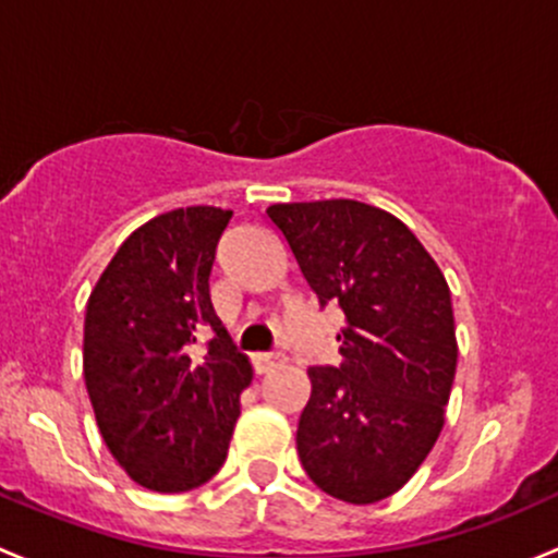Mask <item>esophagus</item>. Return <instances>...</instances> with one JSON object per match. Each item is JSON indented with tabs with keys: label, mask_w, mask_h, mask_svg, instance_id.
I'll list each match as a JSON object with an SVG mask.
<instances>
[{
	"label": "esophagus",
	"mask_w": 558,
	"mask_h": 558,
	"mask_svg": "<svg viewBox=\"0 0 558 558\" xmlns=\"http://www.w3.org/2000/svg\"><path fill=\"white\" fill-rule=\"evenodd\" d=\"M252 363H255L257 373H271V371H277V367L284 365L287 357L284 354H255V357H252Z\"/></svg>",
	"instance_id": "obj_1"
}]
</instances>
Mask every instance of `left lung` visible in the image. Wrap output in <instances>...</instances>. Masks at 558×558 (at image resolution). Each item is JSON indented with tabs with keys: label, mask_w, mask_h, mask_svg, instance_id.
<instances>
[{
	"label": "left lung",
	"mask_w": 558,
	"mask_h": 558,
	"mask_svg": "<svg viewBox=\"0 0 558 558\" xmlns=\"http://www.w3.org/2000/svg\"><path fill=\"white\" fill-rule=\"evenodd\" d=\"M319 303H338V367H308L298 457L330 497L371 505L403 489L446 422L457 330L451 290L411 228L352 198L271 204Z\"/></svg>",
	"instance_id": "1"
}]
</instances>
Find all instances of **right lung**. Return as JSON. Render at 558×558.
Segmentation results:
<instances>
[{"label":"right lung","mask_w":558,"mask_h":558,"mask_svg":"<svg viewBox=\"0 0 558 558\" xmlns=\"http://www.w3.org/2000/svg\"><path fill=\"white\" fill-rule=\"evenodd\" d=\"M233 211L185 206L120 244L85 306L83 373L109 453L131 481L180 494L222 468L252 365L209 298L217 241ZM211 335L204 359L192 343Z\"/></svg>","instance_id":"1"}]
</instances>
